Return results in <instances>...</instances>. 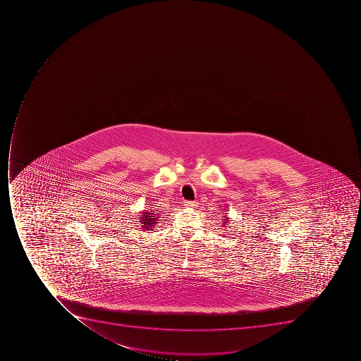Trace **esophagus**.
Listing matches in <instances>:
<instances>
[{
	"mask_svg": "<svg viewBox=\"0 0 361 361\" xmlns=\"http://www.w3.org/2000/svg\"><path fill=\"white\" fill-rule=\"evenodd\" d=\"M184 207H195L196 203L194 201H185Z\"/></svg>",
	"mask_w": 361,
	"mask_h": 361,
	"instance_id": "34e87169",
	"label": "esophagus"
}]
</instances>
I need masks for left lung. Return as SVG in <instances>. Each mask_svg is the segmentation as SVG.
<instances>
[{"mask_svg":"<svg viewBox=\"0 0 361 361\" xmlns=\"http://www.w3.org/2000/svg\"><path fill=\"white\" fill-rule=\"evenodd\" d=\"M224 224H227L228 219H224Z\"/></svg>","mask_w":361,"mask_h":361,"instance_id":"8db88e82","label":"left lung"}]
</instances>
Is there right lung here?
Returning a JSON list of instances; mask_svg holds the SVG:
<instances>
[{"label": "right lung", "instance_id": "add662e5", "mask_svg": "<svg viewBox=\"0 0 361 361\" xmlns=\"http://www.w3.org/2000/svg\"><path fill=\"white\" fill-rule=\"evenodd\" d=\"M142 216H141V226H142V229L145 230H152L154 229V224H158L157 222V213L152 212V211H147V212H141Z\"/></svg>", "mask_w": 361, "mask_h": 361}]
</instances>
